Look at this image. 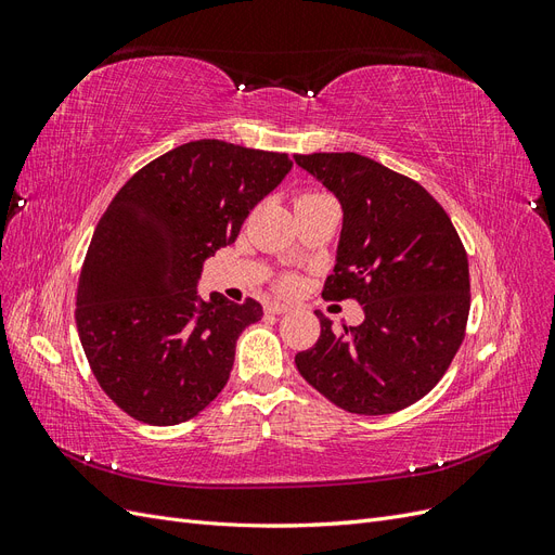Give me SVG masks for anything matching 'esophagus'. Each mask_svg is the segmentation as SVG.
Returning a JSON list of instances; mask_svg holds the SVG:
<instances>
[{"label": "esophagus", "instance_id": "1", "mask_svg": "<svg viewBox=\"0 0 555 555\" xmlns=\"http://www.w3.org/2000/svg\"><path fill=\"white\" fill-rule=\"evenodd\" d=\"M266 312L268 314H284V312H289V306L280 304V300H271V304H266Z\"/></svg>", "mask_w": 555, "mask_h": 555}]
</instances>
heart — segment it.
<instances>
[{
	"instance_id": "b5f03b06",
	"label": "heart",
	"mask_w": 555,
	"mask_h": 555,
	"mask_svg": "<svg viewBox=\"0 0 555 555\" xmlns=\"http://www.w3.org/2000/svg\"><path fill=\"white\" fill-rule=\"evenodd\" d=\"M314 192H310V194H304V196H312ZM289 284H292V280H284V287H289Z\"/></svg>"
}]
</instances>
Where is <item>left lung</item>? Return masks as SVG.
<instances>
[{"instance_id":"obj_1","label":"left lung","mask_w":555,"mask_h":555,"mask_svg":"<svg viewBox=\"0 0 555 555\" xmlns=\"http://www.w3.org/2000/svg\"><path fill=\"white\" fill-rule=\"evenodd\" d=\"M343 206L324 298H357L365 319L298 351L304 379L351 414H391L424 398L465 338L467 255L449 215L422 184L357 153L294 157Z\"/></svg>"}]
</instances>
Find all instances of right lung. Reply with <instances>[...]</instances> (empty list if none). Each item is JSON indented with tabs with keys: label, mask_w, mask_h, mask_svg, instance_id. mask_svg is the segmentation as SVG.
Segmentation results:
<instances>
[{
	"label": "right lung",
	"mask_w": 555,
	"mask_h": 555,
	"mask_svg": "<svg viewBox=\"0 0 555 555\" xmlns=\"http://www.w3.org/2000/svg\"><path fill=\"white\" fill-rule=\"evenodd\" d=\"M292 166L282 153L192 141L111 201L80 271L76 324L96 382L129 416L176 426L224 389L236 340L263 310L217 292L204 300L201 271Z\"/></svg>",
	"instance_id": "add662e5"
}]
</instances>
